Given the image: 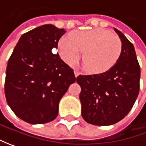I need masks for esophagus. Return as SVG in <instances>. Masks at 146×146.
<instances>
[{
    "label": "esophagus",
    "mask_w": 146,
    "mask_h": 146,
    "mask_svg": "<svg viewBox=\"0 0 146 146\" xmlns=\"http://www.w3.org/2000/svg\"><path fill=\"white\" fill-rule=\"evenodd\" d=\"M74 74H75V77L77 78L78 76L80 75V72H78V71H77V70H75V71H74Z\"/></svg>",
    "instance_id": "esophagus-1"
}]
</instances>
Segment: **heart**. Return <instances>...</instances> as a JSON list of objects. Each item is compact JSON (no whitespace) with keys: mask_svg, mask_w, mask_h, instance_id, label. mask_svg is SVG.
<instances>
[{"mask_svg":"<svg viewBox=\"0 0 146 146\" xmlns=\"http://www.w3.org/2000/svg\"><path fill=\"white\" fill-rule=\"evenodd\" d=\"M69 38H62L58 43V52L66 64L78 63L84 52V68L91 73H103L113 67L122 52L121 40L110 31L97 28L77 31Z\"/></svg>","mask_w":146,"mask_h":146,"instance_id":"obj_1","label":"heart"}]
</instances>
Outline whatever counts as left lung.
I'll use <instances>...</instances> for the list:
<instances>
[{
  "instance_id": "obj_1",
  "label": "left lung",
  "mask_w": 146,
  "mask_h": 146,
  "mask_svg": "<svg viewBox=\"0 0 146 146\" xmlns=\"http://www.w3.org/2000/svg\"><path fill=\"white\" fill-rule=\"evenodd\" d=\"M122 43L118 61L103 73L79 75L82 116L89 123L111 125L123 119L136 102L140 90L141 68L136 52L122 32L114 28Z\"/></svg>"
}]
</instances>
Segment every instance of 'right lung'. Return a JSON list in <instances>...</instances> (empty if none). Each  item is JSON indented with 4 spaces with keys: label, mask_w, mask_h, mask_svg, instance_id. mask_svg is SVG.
<instances>
[{
    "label": "right lung",
    "mask_w": 146,
    "mask_h": 146,
    "mask_svg": "<svg viewBox=\"0 0 146 146\" xmlns=\"http://www.w3.org/2000/svg\"><path fill=\"white\" fill-rule=\"evenodd\" d=\"M66 32L51 24L23 34L9 59L5 82L8 105L31 124L56 118L60 98L76 79L73 69L55 53Z\"/></svg>",
    "instance_id": "add662e5"
}]
</instances>
